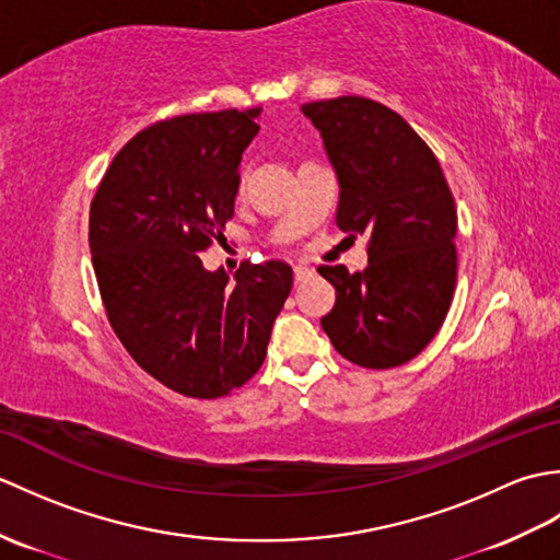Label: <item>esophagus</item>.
I'll list each match as a JSON object with an SVG mask.
<instances>
[{
  "label": "esophagus",
  "instance_id": "34e87169",
  "mask_svg": "<svg viewBox=\"0 0 560 560\" xmlns=\"http://www.w3.org/2000/svg\"><path fill=\"white\" fill-rule=\"evenodd\" d=\"M311 267H303V265H295L293 267V277H295V281H303V279H307L311 277Z\"/></svg>",
  "mask_w": 560,
  "mask_h": 560
}]
</instances>
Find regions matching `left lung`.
<instances>
[{
    "instance_id": "left-lung-1",
    "label": "left lung",
    "mask_w": 560,
    "mask_h": 560,
    "mask_svg": "<svg viewBox=\"0 0 560 560\" xmlns=\"http://www.w3.org/2000/svg\"><path fill=\"white\" fill-rule=\"evenodd\" d=\"M337 173V225L368 235V267L317 271L337 303L323 329L343 359L385 371L438 335L457 281V209L433 151L383 103L341 96L301 105Z\"/></svg>"
}]
</instances>
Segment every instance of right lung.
I'll list each match as a JSON object with an SVG mask.
<instances>
[{"instance_id":"1","label":"right lung","mask_w":560,"mask_h":560,"mask_svg":"<svg viewBox=\"0 0 560 560\" xmlns=\"http://www.w3.org/2000/svg\"><path fill=\"white\" fill-rule=\"evenodd\" d=\"M253 110L180 115L147 127L113 159L91 201L89 245L101 299L129 355L185 397L217 399L265 363L293 287L287 261L231 279L197 253L233 219Z\"/></svg>"}]
</instances>
